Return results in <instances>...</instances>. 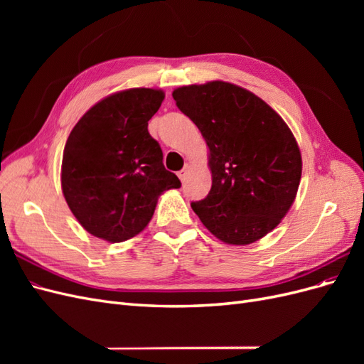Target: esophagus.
<instances>
[{"mask_svg": "<svg viewBox=\"0 0 364 364\" xmlns=\"http://www.w3.org/2000/svg\"><path fill=\"white\" fill-rule=\"evenodd\" d=\"M188 170H190V165H185V167L178 173V176H179V179L183 182L185 181V176H186V173H188Z\"/></svg>", "mask_w": 364, "mask_h": 364, "instance_id": "34e87169", "label": "esophagus"}]
</instances>
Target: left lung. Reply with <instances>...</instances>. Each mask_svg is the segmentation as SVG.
Returning a JSON list of instances; mask_svg holds the SVG:
<instances>
[{"mask_svg": "<svg viewBox=\"0 0 364 364\" xmlns=\"http://www.w3.org/2000/svg\"><path fill=\"white\" fill-rule=\"evenodd\" d=\"M173 98L209 149L211 191L191 203L193 211L226 245L267 235L301 182L302 158L289 126L259 97L228 82L182 86Z\"/></svg>", "mask_w": 364, "mask_h": 364, "instance_id": "8db88e82", "label": "left lung"}]
</instances>
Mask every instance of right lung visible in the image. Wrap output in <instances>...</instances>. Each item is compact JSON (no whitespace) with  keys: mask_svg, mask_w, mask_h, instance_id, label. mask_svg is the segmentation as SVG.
Listing matches in <instances>:
<instances>
[{"mask_svg":"<svg viewBox=\"0 0 364 364\" xmlns=\"http://www.w3.org/2000/svg\"><path fill=\"white\" fill-rule=\"evenodd\" d=\"M164 97L151 87L115 92L71 130L62 158V191L77 222L94 237L111 243L135 237L149 225L158 197L181 188L147 129Z\"/></svg>","mask_w":364,"mask_h":364,"instance_id":"add662e5","label":"right lung"}]
</instances>
